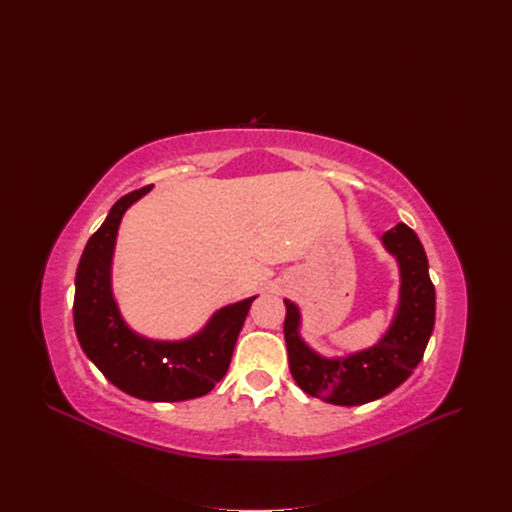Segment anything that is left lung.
Returning a JSON list of instances; mask_svg holds the SVG:
<instances>
[{
  "mask_svg": "<svg viewBox=\"0 0 512 512\" xmlns=\"http://www.w3.org/2000/svg\"><path fill=\"white\" fill-rule=\"evenodd\" d=\"M401 269V300L389 332L369 350L324 358L300 338V310L285 300L283 334L294 381L334 405H364L395 391L423 358L435 322V289L417 235L403 223L383 235Z\"/></svg>",
  "mask_w": 512,
  "mask_h": 512,
  "instance_id": "1",
  "label": "left lung"
}]
</instances>
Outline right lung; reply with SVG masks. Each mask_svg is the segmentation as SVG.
<instances>
[{
  "mask_svg": "<svg viewBox=\"0 0 512 512\" xmlns=\"http://www.w3.org/2000/svg\"><path fill=\"white\" fill-rule=\"evenodd\" d=\"M150 186L119 198L105 223L89 239L75 277L77 338L95 367L123 393L143 401H186L202 397L221 381L255 298L218 310L192 338L148 340L135 334L111 294V257L123 212Z\"/></svg>",
  "mask_w": 512,
  "mask_h": 512,
  "instance_id": "obj_1",
  "label": "right lung"
}]
</instances>
